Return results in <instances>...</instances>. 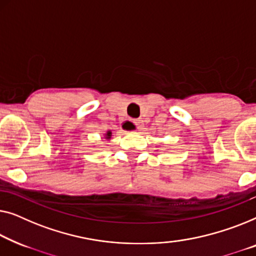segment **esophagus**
Returning a JSON list of instances; mask_svg holds the SVG:
<instances>
[{"label":"esophagus","mask_w":256,"mask_h":256,"mask_svg":"<svg viewBox=\"0 0 256 256\" xmlns=\"http://www.w3.org/2000/svg\"><path fill=\"white\" fill-rule=\"evenodd\" d=\"M134 125H136V128L139 130V131H142V130L144 128V120H134Z\"/></svg>","instance_id":"obj_1"}]
</instances>
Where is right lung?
Here are the masks:
<instances>
[{"mask_svg":"<svg viewBox=\"0 0 256 256\" xmlns=\"http://www.w3.org/2000/svg\"><path fill=\"white\" fill-rule=\"evenodd\" d=\"M110 138H111V131H108V132L106 133V139L109 140Z\"/></svg>","mask_w":256,"mask_h":256,"instance_id":"1","label":"right lung"}]
</instances>
